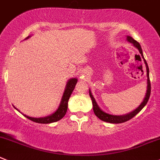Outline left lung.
<instances>
[{
  "label": "left lung",
  "mask_w": 160,
  "mask_h": 160,
  "mask_svg": "<svg viewBox=\"0 0 160 160\" xmlns=\"http://www.w3.org/2000/svg\"><path fill=\"white\" fill-rule=\"evenodd\" d=\"M127 41L128 42L131 43L140 52L141 55H142V58L144 60V62L145 64V67H146V71H147V91H146V94H145V98L143 99V102L141 103V105L138 107L137 108H135L134 110H133L132 112H131L128 113V114L125 115H122V116H116V115H111L109 113H107L105 112H104L103 110H102L100 108V107L98 106V105L96 102L95 99H94V96L92 95V93H91V90L89 89V94L90 97H91V101H92V105H93V110H94V112L95 114V116H97L98 119H100L102 121L107 122V123H124V122L128 121L131 119H132L134 116L138 114L144 107L145 106V105L148 102V99H149L150 97V93H151V83H150V80H149V69H148V64L146 62V60L145 59L143 55V52H142V47H141L140 44L138 42L134 40L130 36H128L127 37Z\"/></svg>",
  "instance_id": "obj_1"
}]
</instances>
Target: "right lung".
Returning a JSON list of instances; mask_svg holds the SVG:
<instances>
[{
    "label": "right lung",
    "instance_id": "add662e5",
    "mask_svg": "<svg viewBox=\"0 0 160 160\" xmlns=\"http://www.w3.org/2000/svg\"><path fill=\"white\" fill-rule=\"evenodd\" d=\"M29 37H30V36L26 37L25 40H27V39L29 38ZM77 78H71L68 80L67 83H66V88H65V91H64V93H63V95L62 97V100H61V102H60L59 106H58V108H57L56 111H55L54 113H52V115H49V116H45V117L35 118V117H31V116H26V115L22 113L20 111L19 112L23 115V116H26L27 119H30V120L35 122V123H54V122L58 121V120H60V119H62V118L64 117L66 112H67L68 101H69V97H70L72 91H73L74 88H75V86L76 84H77ZM15 108H16L15 107ZM17 110L18 111V109Z\"/></svg>",
    "mask_w": 160,
    "mask_h": 160
}]
</instances>
